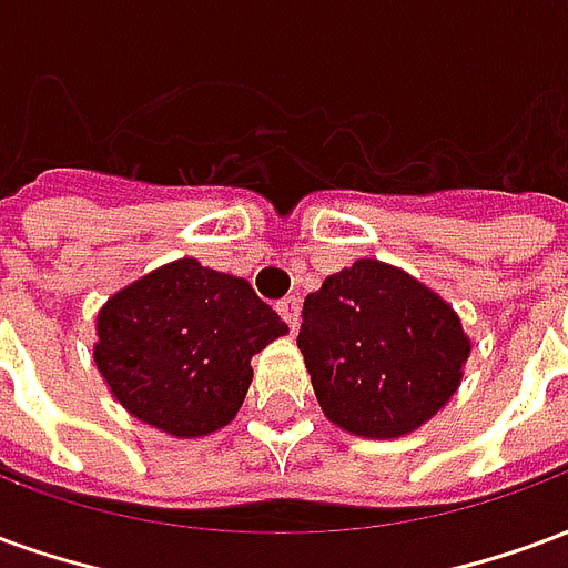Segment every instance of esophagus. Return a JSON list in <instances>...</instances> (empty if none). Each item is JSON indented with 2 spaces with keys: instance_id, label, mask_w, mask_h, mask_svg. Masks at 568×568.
I'll list each match as a JSON object with an SVG mask.
<instances>
[{
  "instance_id": "34e87169",
  "label": "esophagus",
  "mask_w": 568,
  "mask_h": 568,
  "mask_svg": "<svg viewBox=\"0 0 568 568\" xmlns=\"http://www.w3.org/2000/svg\"><path fill=\"white\" fill-rule=\"evenodd\" d=\"M276 310H280V316H283V320L292 325V332H295V328H297V313H301V297L285 295L283 301H276Z\"/></svg>"
}]
</instances>
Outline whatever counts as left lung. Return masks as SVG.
Segmentation results:
<instances>
[{"mask_svg": "<svg viewBox=\"0 0 568 568\" xmlns=\"http://www.w3.org/2000/svg\"><path fill=\"white\" fill-rule=\"evenodd\" d=\"M297 349L322 414L356 438H405L459 389L471 337L417 276L377 258L325 276L301 310Z\"/></svg>", "mask_w": 568, "mask_h": 568, "instance_id": "left-lung-1", "label": "left lung"}]
</instances>
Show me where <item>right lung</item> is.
<instances>
[{
  "label": "right lung",
  "instance_id": "right-lung-1",
  "mask_svg": "<svg viewBox=\"0 0 568 568\" xmlns=\"http://www.w3.org/2000/svg\"><path fill=\"white\" fill-rule=\"evenodd\" d=\"M288 334L243 276L179 258L97 313L93 362L118 405L173 438H203L243 407L252 356Z\"/></svg>",
  "mask_w": 568,
  "mask_h": 568
}]
</instances>
